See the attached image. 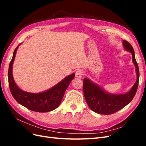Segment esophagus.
Here are the masks:
<instances>
[{
    "label": "esophagus",
    "mask_w": 146,
    "mask_h": 146,
    "mask_svg": "<svg viewBox=\"0 0 146 146\" xmlns=\"http://www.w3.org/2000/svg\"><path fill=\"white\" fill-rule=\"evenodd\" d=\"M83 71L82 70H78L76 72V77L77 78H81L83 76Z\"/></svg>",
    "instance_id": "34e87169"
}]
</instances>
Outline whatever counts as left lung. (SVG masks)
I'll return each mask as SVG.
<instances>
[{
	"mask_svg": "<svg viewBox=\"0 0 146 146\" xmlns=\"http://www.w3.org/2000/svg\"><path fill=\"white\" fill-rule=\"evenodd\" d=\"M123 44L126 50L132 54L133 62L136 66L137 80L131 90L125 94H110L95 85L88 78L83 80V93L86 103L92 111L105 115L111 114L125 107L133 100L139 84V71L137 63L134 49L130 44L126 40L123 41Z\"/></svg>",
	"mask_w": 146,
	"mask_h": 146,
	"instance_id": "8db88e82",
	"label": "left lung"
}]
</instances>
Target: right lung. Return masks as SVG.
<instances>
[{
  "label": "right lung",
  "mask_w": 146,
  "mask_h": 146,
  "mask_svg": "<svg viewBox=\"0 0 146 146\" xmlns=\"http://www.w3.org/2000/svg\"><path fill=\"white\" fill-rule=\"evenodd\" d=\"M20 44H21L18 46ZM17 48L18 46L13 52L8 72V84L13 98L19 104L33 111L44 113L55 110L61 104L64 92L70 82L74 78L75 74L70 75L54 87L41 93L34 94L22 91L16 85L12 74L13 63Z\"/></svg>",
  "instance_id": "right-lung-1"
}]
</instances>
